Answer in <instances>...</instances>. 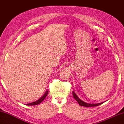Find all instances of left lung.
I'll return each mask as SVG.
<instances>
[{"instance_id": "obj_1", "label": "left lung", "mask_w": 124, "mask_h": 124, "mask_svg": "<svg viewBox=\"0 0 124 124\" xmlns=\"http://www.w3.org/2000/svg\"><path fill=\"white\" fill-rule=\"evenodd\" d=\"M72 93H73V97L75 98V100H76L77 101H78V103L79 104V105H80V106L86 107H96V106H100V105H101V104L103 103H103H97V104H89V103H86V102H84L83 101L79 99V97H78V96H77L76 94L75 93V92H72Z\"/></svg>"}]
</instances>
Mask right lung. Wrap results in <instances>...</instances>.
<instances>
[{"label":"right lung","mask_w":124,"mask_h":124,"mask_svg":"<svg viewBox=\"0 0 124 124\" xmlns=\"http://www.w3.org/2000/svg\"><path fill=\"white\" fill-rule=\"evenodd\" d=\"M48 93V90H46L43 96L41 97L40 99H38L37 101H34V102H32V103H31L29 104H27L26 105L27 106H34V105L39 104H40L41 102H42V101H43L45 99V97H46V96H47Z\"/></svg>","instance_id":"1"}]
</instances>
